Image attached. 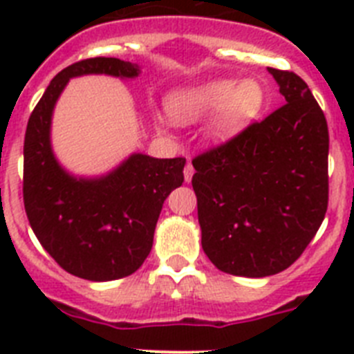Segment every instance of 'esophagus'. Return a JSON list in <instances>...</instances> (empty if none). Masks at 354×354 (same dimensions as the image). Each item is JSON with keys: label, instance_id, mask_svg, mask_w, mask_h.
I'll list each match as a JSON object with an SVG mask.
<instances>
[{"label": "esophagus", "instance_id": "esophagus-1", "mask_svg": "<svg viewBox=\"0 0 354 354\" xmlns=\"http://www.w3.org/2000/svg\"><path fill=\"white\" fill-rule=\"evenodd\" d=\"M193 174H195V168H193L192 162H187L186 167H184V180H186V183H192Z\"/></svg>", "mask_w": 354, "mask_h": 354}]
</instances>
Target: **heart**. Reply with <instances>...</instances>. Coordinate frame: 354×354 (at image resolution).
Returning a JSON list of instances; mask_svg holds the SVG:
<instances>
[{"label": "heart", "instance_id": "obj_1", "mask_svg": "<svg viewBox=\"0 0 354 354\" xmlns=\"http://www.w3.org/2000/svg\"><path fill=\"white\" fill-rule=\"evenodd\" d=\"M264 102V86L257 80H212L174 90L167 99V111L180 126H192L211 117L205 138L225 143L261 115Z\"/></svg>", "mask_w": 354, "mask_h": 354}]
</instances>
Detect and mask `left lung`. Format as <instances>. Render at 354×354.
<instances>
[{"label":"left lung","mask_w":354,"mask_h":354,"mask_svg":"<svg viewBox=\"0 0 354 354\" xmlns=\"http://www.w3.org/2000/svg\"><path fill=\"white\" fill-rule=\"evenodd\" d=\"M287 104L193 159L202 248L220 271L262 278L305 252L328 207V124L305 81L268 67Z\"/></svg>","instance_id":"left-lung-1"}]
</instances>
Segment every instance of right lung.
Instances as JSON below:
<instances>
[{
  "label": "right lung",
  "mask_w": 354,
  "mask_h": 354,
  "mask_svg": "<svg viewBox=\"0 0 354 354\" xmlns=\"http://www.w3.org/2000/svg\"><path fill=\"white\" fill-rule=\"evenodd\" d=\"M140 72L138 64L101 56L68 65L28 120L23 196L31 230L65 271L90 282L129 277L143 264L162 204L184 183L186 159L133 152L106 174H72L53 150V113L72 77L134 80Z\"/></svg>",
  "instance_id": "obj_1"
}]
</instances>
